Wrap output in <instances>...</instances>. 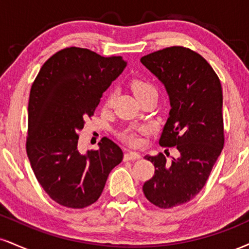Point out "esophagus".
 Masks as SVG:
<instances>
[{
    "label": "esophagus",
    "instance_id": "34e87169",
    "mask_svg": "<svg viewBox=\"0 0 249 249\" xmlns=\"http://www.w3.org/2000/svg\"><path fill=\"white\" fill-rule=\"evenodd\" d=\"M142 158L140 157L139 153H137V152H126L124 155V160L125 161H134V160H139V159Z\"/></svg>",
    "mask_w": 249,
    "mask_h": 249
}]
</instances>
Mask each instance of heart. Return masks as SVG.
<instances>
[{
  "instance_id": "1",
  "label": "heart",
  "mask_w": 249,
  "mask_h": 249,
  "mask_svg": "<svg viewBox=\"0 0 249 249\" xmlns=\"http://www.w3.org/2000/svg\"><path fill=\"white\" fill-rule=\"evenodd\" d=\"M131 87H132V90L137 98L140 97V96L152 94V92L157 94V89H155V87L153 85H151L149 82H146V81H140V80L134 81ZM112 101H113V94H110L107 96L106 101V107L111 106ZM145 132H146V128H139V130H136V131L127 130L122 133V139L124 140V142H126L127 143H130V145L138 146L142 143V137H140V134Z\"/></svg>"
}]
</instances>
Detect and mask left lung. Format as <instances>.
I'll return each mask as SVG.
<instances>
[{"label":"left lung","instance_id":"left-lung-1","mask_svg":"<svg viewBox=\"0 0 249 249\" xmlns=\"http://www.w3.org/2000/svg\"><path fill=\"white\" fill-rule=\"evenodd\" d=\"M140 61L169 97V116L159 143L179 152L170 162L162 153L146 155L155 172L142 191L152 204L169 209L189 202L203 189L221 153L223 89L209 62L185 47H167Z\"/></svg>","mask_w":249,"mask_h":249}]
</instances>
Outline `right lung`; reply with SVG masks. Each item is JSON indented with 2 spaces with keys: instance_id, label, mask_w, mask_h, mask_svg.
<instances>
[{
  "instance_id": "right-lung-1",
  "label": "right lung",
  "mask_w": 249,
  "mask_h": 249,
  "mask_svg": "<svg viewBox=\"0 0 249 249\" xmlns=\"http://www.w3.org/2000/svg\"><path fill=\"white\" fill-rule=\"evenodd\" d=\"M122 56L104 58L68 47L43 65L31 87L26 153L36 178L58 204L83 209L100 198L123 151L103 138L97 151L80 153L79 132L94 115L102 94L123 73Z\"/></svg>"
}]
</instances>
